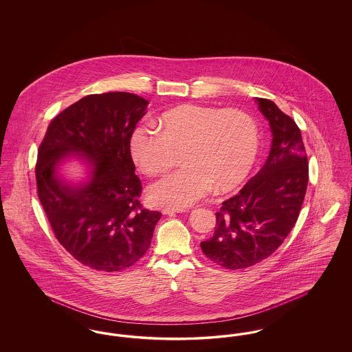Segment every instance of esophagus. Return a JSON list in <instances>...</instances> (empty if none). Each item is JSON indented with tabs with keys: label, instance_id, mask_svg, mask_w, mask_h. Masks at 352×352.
Instances as JSON below:
<instances>
[{
	"label": "esophagus",
	"instance_id": "esophagus-1",
	"mask_svg": "<svg viewBox=\"0 0 352 352\" xmlns=\"http://www.w3.org/2000/svg\"><path fill=\"white\" fill-rule=\"evenodd\" d=\"M186 210L184 208H174V207H164L162 210H161V212L164 214V215H170V214H181V212H184Z\"/></svg>",
	"mask_w": 352,
	"mask_h": 352
}]
</instances>
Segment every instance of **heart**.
Wrapping results in <instances>:
<instances>
[{
  "label": "heart",
  "mask_w": 352,
  "mask_h": 352,
  "mask_svg": "<svg viewBox=\"0 0 352 352\" xmlns=\"http://www.w3.org/2000/svg\"><path fill=\"white\" fill-rule=\"evenodd\" d=\"M129 145L134 162L148 174L166 171L184 149V168L151 184L148 197L155 204L184 208L247 177L258 151V129L241 109L186 104L166 112L160 124L141 121Z\"/></svg>",
  "instance_id": "1"
}]
</instances>
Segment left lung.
Masks as SVG:
<instances>
[{
  "label": "left lung",
  "mask_w": 352,
  "mask_h": 352,
  "mask_svg": "<svg viewBox=\"0 0 352 352\" xmlns=\"http://www.w3.org/2000/svg\"><path fill=\"white\" fill-rule=\"evenodd\" d=\"M269 121L272 145L261 170L237 195L223 201L203 253L227 269L261 263L276 251L294 227L309 181V164L297 124L268 99L256 98Z\"/></svg>",
  "instance_id": "8db88e82"
}]
</instances>
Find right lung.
I'll list each match as a JSON object with an SVG mask.
<instances>
[{"mask_svg":"<svg viewBox=\"0 0 352 352\" xmlns=\"http://www.w3.org/2000/svg\"><path fill=\"white\" fill-rule=\"evenodd\" d=\"M149 101L129 92L88 95L54 118L38 151V198L58 241L79 263L118 272L149 250L161 212L141 207L131 135ZM75 155L87 179L69 184L58 168Z\"/></svg>","mask_w":352,"mask_h":352,"instance_id":"right-lung-1","label":"right lung"}]
</instances>
